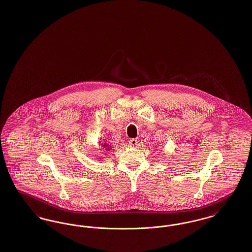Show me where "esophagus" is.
<instances>
[{
	"instance_id": "obj_1",
	"label": "esophagus",
	"mask_w": 252,
	"mask_h": 252,
	"mask_svg": "<svg viewBox=\"0 0 252 252\" xmlns=\"http://www.w3.org/2000/svg\"><path fill=\"white\" fill-rule=\"evenodd\" d=\"M128 144L132 147H136V146H138V144H139V140H137V139H130L129 141H128Z\"/></svg>"
}]
</instances>
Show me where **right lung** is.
Segmentation results:
<instances>
[{
  "mask_svg": "<svg viewBox=\"0 0 252 252\" xmlns=\"http://www.w3.org/2000/svg\"><path fill=\"white\" fill-rule=\"evenodd\" d=\"M106 146H108V145H107V144H105V145H104V147H106ZM107 148H109V147H107ZM107 148H106V149H107Z\"/></svg>",
  "mask_w": 252,
  "mask_h": 252,
  "instance_id": "add662e5",
  "label": "right lung"
}]
</instances>
